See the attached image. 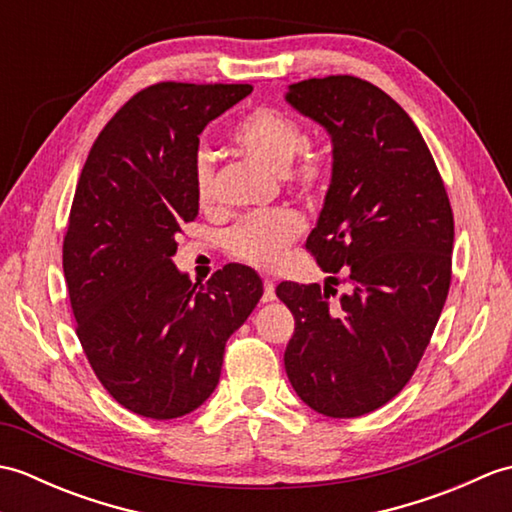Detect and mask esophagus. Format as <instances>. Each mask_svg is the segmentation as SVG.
Listing matches in <instances>:
<instances>
[{
	"label": "esophagus",
	"mask_w": 512,
	"mask_h": 512,
	"mask_svg": "<svg viewBox=\"0 0 512 512\" xmlns=\"http://www.w3.org/2000/svg\"><path fill=\"white\" fill-rule=\"evenodd\" d=\"M277 295H275V281L273 279H264V295H262V301L268 303V301H275Z\"/></svg>",
	"instance_id": "obj_1"
}]
</instances>
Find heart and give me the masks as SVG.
Listing matches in <instances>:
<instances>
[{
    "label": "heart",
    "instance_id": "heart-1",
    "mask_svg": "<svg viewBox=\"0 0 512 512\" xmlns=\"http://www.w3.org/2000/svg\"><path fill=\"white\" fill-rule=\"evenodd\" d=\"M235 145L268 171L284 176L292 189L303 198H317L328 178V165L319 156L306 154L295 167L292 162L306 149L308 136L295 118L284 112L259 110L244 116L233 129ZM193 187L200 206H209L215 200V167L206 149H200L193 160ZM303 217L290 209H273L244 217L228 233V250L239 262L255 268L273 270L281 264L288 246L303 233Z\"/></svg>",
    "mask_w": 512,
    "mask_h": 512
}]
</instances>
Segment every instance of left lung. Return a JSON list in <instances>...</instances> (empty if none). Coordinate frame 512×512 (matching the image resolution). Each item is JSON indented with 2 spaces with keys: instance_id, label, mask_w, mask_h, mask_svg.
<instances>
[{
  "instance_id": "8db88e82",
  "label": "left lung",
  "mask_w": 512,
  "mask_h": 512,
  "mask_svg": "<svg viewBox=\"0 0 512 512\" xmlns=\"http://www.w3.org/2000/svg\"><path fill=\"white\" fill-rule=\"evenodd\" d=\"M286 101L332 138V180L306 248L350 292L281 281L295 314L284 363L314 411L356 418L409 383L451 284L453 211L409 114L350 74L292 83ZM330 281H339L328 277Z\"/></svg>"
}]
</instances>
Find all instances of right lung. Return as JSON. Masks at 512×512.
<instances>
[{
	"mask_svg": "<svg viewBox=\"0 0 512 512\" xmlns=\"http://www.w3.org/2000/svg\"><path fill=\"white\" fill-rule=\"evenodd\" d=\"M250 85L165 81L134 94L94 140L63 237L76 336L101 385L154 420L198 409L220 383L224 347L264 295L253 268L228 264L191 284L171 257L200 202V134Z\"/></svg>",
	"mask_w": 512,
	"mask_h": 512,
	"instance_id": "1",
	"label": "right lung"
}]
</instances>
